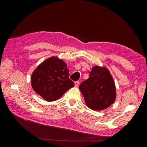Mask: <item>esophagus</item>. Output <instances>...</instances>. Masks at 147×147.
Listing matches in <instances>:
<instances>
[{
  "label": "esophagus",
  "instance_id": "obj_1",
  "mask_svg": "<svg viewBox=\"0 0 147 147\" xmlns=\"http://www.w3.org/2000/svg\"><path fill=\"white\" fill-rule=\"evenodd\" d=\"M80 84V82L79 81H76L75 82V87H78Z\"/></svg>",
  "mask_w": 147,
  "mask_h": 147
}]
</instances>
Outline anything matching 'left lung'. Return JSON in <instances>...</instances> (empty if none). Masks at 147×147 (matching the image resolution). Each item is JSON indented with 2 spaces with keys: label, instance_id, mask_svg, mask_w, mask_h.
I'll return each instance as SVG.
<instances>
[{
  "label": "left lung",
  "instance_id": "8db88e82",
  "mask_svg": "<svg viewBox=\"0 0 147 147\" xmlns=\"http://www.w3.org/2000/svg\"><path fill=\"white\" fill-rule=\"evenodd\" d=\"M89 74V78L79 87L86 105L94 111L108 108L116 98L115 82L109 70L94 66Z\"/></svg>",
  "mask_w": 147,
  "mask_h": 147
}]
</instances>
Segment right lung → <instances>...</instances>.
Segmentation results:
<instances>
[{"label": "right lung", "instance_id": "add662e5", "mask_svg": "<svg viewBox=\"0 0 147 147\" xmlns=\"http://www.w3.org/2000/svg\"><path fill=\"white\" fill-rule=\"evenodd\" d=\"M67 64L57 57L46 59L34 69L31 84L33 90L48 101H55L74 86L69 79Z\"/></svg>", "mask_w": 147, "mask_h": 147}]
</instances>
